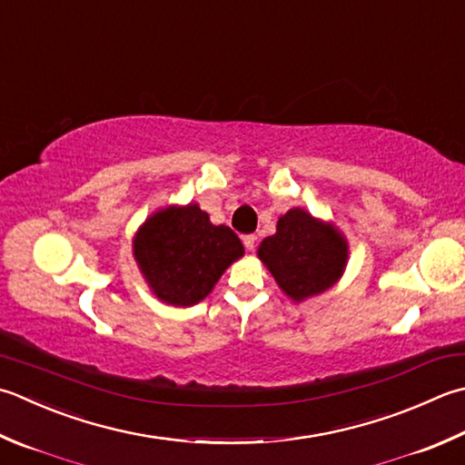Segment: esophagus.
Listing matches in <instances>:
<instances>
[{
  "instance_id": "34e87169",
  "label": "esophagus",
  "mask_w": 465,
  "mask_h": 465,
  "mask_svg": "<svg viewBox=\"0 0 465 465\" xmlns=\"http://www.w3.org/2000/svg\"><path fill=\"white\" fill-rule=\"evenodd\" d=\"M243 245L245 250H253V245H256V235H243Z\"/></svg>"
}]
</instances>
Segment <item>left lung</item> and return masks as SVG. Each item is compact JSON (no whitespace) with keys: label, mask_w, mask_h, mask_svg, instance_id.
Wrapping results in <instances>:
<instances>
[{"label":"left lung","mask_w":465,"mask_h":465,"mask_svg":"<svg viewBox=\"0 0 465 465\" xmlns=\"http://www.w3.org/2000/svg\"><path fill=\"white\" fill-rule=\"evenodd\" d=\"M258 258L292 302L321 296L344 274L349 242L332 222L318 220L304 207L280 215L276 233L258 245Z\"/></svg>","instance_id":"1"}]
</instances>
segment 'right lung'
I'll use <instances>...</instances> for the list:
<instances>
[{"label": "right lung", "mask_w": 465, "mask_h": 465, "mask_svg": "<svg viewBox=\"0 0 465 465\" xmlns=\"http://www.w3.org/2000/svg\"><path fill=\"white\" fill-rule=\"evenodd\" d=\"M133 256L163 304L187 308L212 294L223 272L243 256V245L230 227L209 222L199 203L167 205L136 230Z\"/></svg>", "instance_id": "right-lung-1"}]
</instances>
